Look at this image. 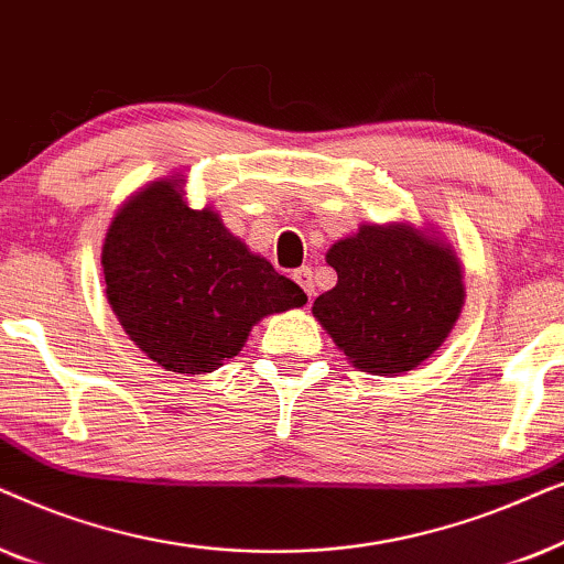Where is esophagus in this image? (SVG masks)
<instances>
[{
	"instance_id": "obj_1",
	"label": "esophagus",
	"mask_w": 564,
	"mask_h": 564,
	"mask_svg": "<svg viewBox=\"0 0 564 564\" xmlns=\"http://www.w3.org/2000/svg\"><path fill=\"white\" fill-rule=\"evenodd\" d=\"M292 280H295L300 288L305 290L307 297L315 295V280H313V269L311 267H300L295 269V274H292Z\"/></svg>"
}]
</instances>
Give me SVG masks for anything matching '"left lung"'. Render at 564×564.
<instances>
[{
    "instance_id": "left-lung-1",
    "label": "left lung",
    "mask_w": 564,
    "mask_h": 564,
    "mask_svg": "<svg viewBox=\"0 0 564 564\" xmlns=\"http://www.w3.org/2000/svg\"><path fill=\"white\" fill-rule=\"evenodd\" d=\"M334 290L313 315L359 372L398 377L426 361L465 307V272L436 228L361 223L326 253Z\"/></svg>"
}]
</instances>
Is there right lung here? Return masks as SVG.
Instances as JSON below:
<instances>
[{
	"label": "right lung",
	"mask_w": 564,
	"mask_h": 564,
	"mask_svg": "<svg viewBox=\"0 0 564 564\" xmlns=\"http://www.w3.org/2000/svg\"><path fill=\"white\" fill-rule=\"evenodd\" d=\"M182 174L145 184L105 234L107 303L151 361L205 375L243 349L251 328L303 307L295 282L223 226L210 205L189 207Z\"/></svg>",
	"instance_id": "obj_1"
}]
</instances>
